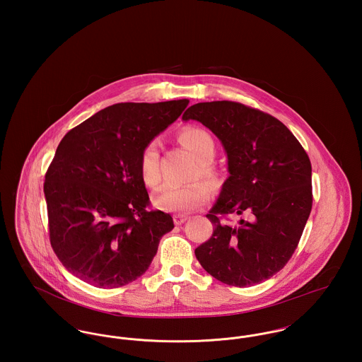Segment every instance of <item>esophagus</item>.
Listing matches in <instances>:
<instances>
[{"mask_svg": "<svg viewBox=\"0 0 362 362\" xmlns=\"http://www.w3.org/2000/svg\"><path fill=\"white\" fill-rule=\"evenodd\" d=\"M173 218H174V223L177 226H181V224H184L188 220V216H185V214H174Z\"/></svg>", "mask_w": 362, "mask_h": 362, "instance_id": "34e87169", "label": "esophagus"}]
</instances>
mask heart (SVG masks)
<instances>
[{
	"label": "heart",
	"instance_id": "b5f03b06",
	"mask_svg": "<svg viewBox=\"0 0 362 362\" xmlns=\"http://www.w3.org/2000/svg\"><path fill=\"white\" fill-rule=\"evenodd\" d=\"M180 141L187 146L199 161V175L214 184L217 181V171L210 164L216 155V142L211 134L201 127H187L180 134ZM139 170L144 182L148 187H156L160 181L158 167V144L153 141L144 149ZM209 199V188L202 182L189 185H164L152 199L153 205L164 211H187L202 206Z\"/></svg>",
	"mask_w": 362,
	"mask_h": 362
}]
</instances>
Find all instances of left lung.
Listing matches in <instances>:
<instances>
[{
	"label": "left lung",
	"mask_w": 362,
	"mask_h": 362,
	"mask_svg": "<svg viewBox=\"0 0 362 362\" xmlns=\"http://www.w3.org/2000/svg\"><path fill=\"white\" fill-rule=\"evenodd\" d=\"M182 119L202 122L220 139L230 174L206 214L214 230L197 259L228 286L270 279L293 257L310 217V157L283 122L244 104H194ZM230 212L247 218L230 226L219 220Z\"/></svg>",
	"instance_id": "8db88e82"
}]
</instances>
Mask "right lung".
Wrapping results in <instances>:
<instances>
[{
  "label": "right lung",
  "instance_id": "obj_1",
  "mask_svg": "<svg viewBox=\"0 0 362 362\" xmlns=\"http://www.w3.org/2000/svg\"><path fill=\"white\" fill-rule=\"evenodd\" d=\"M188 103L114 104L59 142L45 182L50 243L78 279L115 288L149 269L174 221L168 213L146 207L139 160Z\"/></svg>",
  "mask_w": 362,
  "mask_h": 362
}]
</instances>
